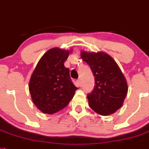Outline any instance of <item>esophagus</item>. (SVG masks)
I'll list each match as a JSON object with an SVG mask.
<instances>
[{"instance_id":"34e87169","label":"esophagus","mask_w":149,"mask_h":149,"mask_svg":"<svg viewBox=\"0 0 149 149\" xmlns=\"http://www.w3.org/2000/svg\"><path fill=\"white\" fill-rule=\"evenodd\" d=\"M77 84H78L79 86H82V79H81L80 78L78 79H77Z\"/></svg>"}]
</instances>
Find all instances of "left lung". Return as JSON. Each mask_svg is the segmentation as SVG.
Returning <instances> with one entry per match:
<instances>
[{
    "label": "left lung",
    "instance_id": "obj_1",
    "mask_svg": "<svg viewBox=\"0 0 149 149\" xmlns=\"http://www.w3.org/2000/svg\"><path fill=\"white\" fill-rule=\"evenodd\" d=\"M82 59L89 65L95 86L87 95L89 107L98 114L115 113L123 105L128 86L123 72L114 60L104 52H81Z\"/></svg>",
    "mask_w": 149,
    "mask_h": 149
}]
</instances>
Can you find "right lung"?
<instances>
[{
	"mask_svg": "<svg viewBox=\"0 0 149 149\" xmlns=\"http://www.w3.org/2000/svg\"><path fill=\"white\" fill-rule=\"evenodd\" d=\"M70 51L54 47L36 65L29 81L30 95L35 105L44 113L53 114L67 107L77 88L64 67Z\"/></svg>",
	"mask_w": 149,
	"mask_h": 149,
	"instance_id": "add662e5",
	"label": "right lung"
}]
</instances>
